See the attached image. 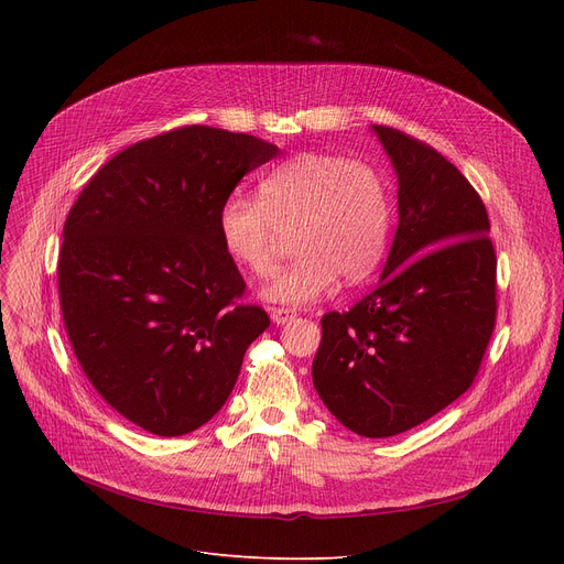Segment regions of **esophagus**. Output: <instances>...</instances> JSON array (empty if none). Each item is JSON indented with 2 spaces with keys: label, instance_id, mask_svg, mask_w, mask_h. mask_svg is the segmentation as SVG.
Returning <instances> with one entry per match:
<instances>
[{
  "label": "esophagus",
  "instance_id": "obj_1",
  "mask_svg": "<svg viewBox=\"0 0 564 564\" xmlns=\"http://www.w3.org/2000/svg\"><path fill=\"white\" fill-rule=\"evenodd\" d=\"M294 311H290V308H283V306H274L272 308V319H274V324H285V322H290V319H294Z\"/></svg>",
  "mask_w": 564,
  "mask_h": 564
}]
</instances>
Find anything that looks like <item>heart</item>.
Instances as JSON below:
<instances>
[{
    "mask_svg": "<svg viewBox=\"0 0 564 564\" xmlns=\"http://www.w3.org/2000/svg\"><path fill=\"white\" fill-rule=\"evenodd\" d=\"M258 196L224 200L219 237L230 260L267 276L276 267L281 235L294 230L297 258L262 288L267 302L311 304L338 276L361 283L387 251L389 189L368 162L332 153L294 155L262 177Z\"/></svg>",
    "mask_w": 564,
    "mask_h": 564,
    "instance_id": "1",
    "label": "heart"
}]
</instances>
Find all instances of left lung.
<instances>
[{
  "mask_svg": "<svg viewBox=\"0 0 564 564\" xmlns=\"http://www.w3.org/2000/svg\"><path fill=\"white\" fill-rule=\"evenodd\" d=\"M398 173L400 221L377 288L322 315L315 391L368 438L446 409L476 379L496 327V251L480 194L438 151L372 126Z\"/></svg>",
  "mask_w": 564,
  "mask_h": 564,
  "instance_id": "8db88e82",
  "label": "left lung"
}]
</instances>
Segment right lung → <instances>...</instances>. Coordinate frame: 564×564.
I'll return each mask as SVG.
<instances>
[{
  "label": "right lung",
  "mask_w": 564,
  "mask_h": 564,
  "mask_svg": "<svg viewBox=\"0 0 564 564\" xmlns=\"http://www.w3.org/2000/svg\"><path fill=\"white\" fill-rule=\"evenodd\" d=\"M276 155L253 134L185 126L113 155L70 207L56 267L66 334L102 400L145 432L210 421L270 327L242 304L219 210Z\"/></svg>",
  "instance_id": "right-lung-1"
}]
</instances>
